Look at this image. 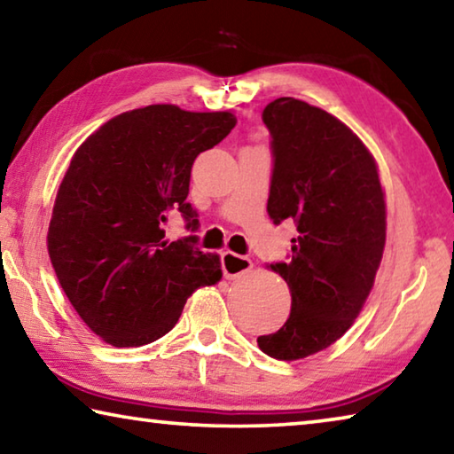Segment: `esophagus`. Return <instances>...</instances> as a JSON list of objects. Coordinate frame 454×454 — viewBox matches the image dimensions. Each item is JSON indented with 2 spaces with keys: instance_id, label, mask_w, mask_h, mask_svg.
Instances as JSON below:
<instances>
[{
  "instance_id": "34e87169",
  "label": "esophagus",
  "mask_w": 454,
  "mask_h": 454,
  "mask_svg": "<svg viewBox=\"0 0 454 454\" xmlns=\"http://www.w3.org/2000/svg\"><path fill=\"white\" fill-rule=\"evenodd\" d=\"M252 268V260L246 256H238L234 252H224L222 254V272L228 280H236L244 276L246 272H250Z\"/></svg>"
}]
</instances>
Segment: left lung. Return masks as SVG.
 Returning <instances> with one entry per match:
<instances>
[{
  "label": "left lung",
  "instance_id": "8db88e82",
  "mask_svg": "<svg viewBox=\"0 0 454 454\" xmlns=\"http://www.w3.org/2000/svg\"><path fill=\"white\" fill-rule=\"evenodd\" d=\"M270 132L268 216L290 220V262L270 264L288 284L290 317L258 336L264 355L298 360L328 348L363 310L387 240V204L374 158L328 112L278 98L262 112Z\"/></svg>",
  "mask_w": 454,
  "mask_h": 454
}]
</instances>
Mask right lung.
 Listing matches in <instances>:
<instances>
[{
    "instance_id": "1",
    "label": "right lung",
    "mask_w": 454,
    "mask_h": 454,
    "mask_svg": "<svg viewBox=\"0 0 454 454\" xmlns=\"http://www.w3.org/2000/svg\"><path fill=\"white\" fill-rule=\"evenodd\" d=\"M236 126L230 112L172 104L124 112L91 134L61 180L48 232L53 270L80 318L118 348L150 344L176 326L188 296L222 278L196 236L168 242L164 224L186 202L192 164Z\"/></svg>"
}]
</instances>
